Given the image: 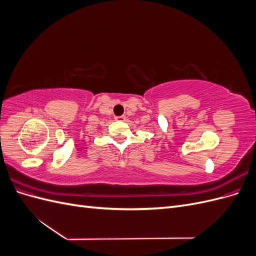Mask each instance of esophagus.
<instances>
[{"instance_id":"obj_1","label":"esophagus","mask_w":256,"mask_h":256,"mask_svg":"<svg viewBox=\"0 0 256 256\" xmlns=\"http://www.w3.org/2000/svg\"><path fill=\"white\" fill-rule=\"evenodd\" d=\"M116 120H120V122H125L126 120V116L125 115H122V116H118V118H115Z\"/></svg>"}]
</instances>
